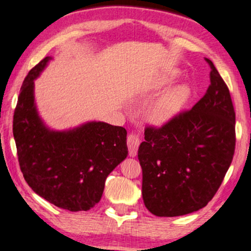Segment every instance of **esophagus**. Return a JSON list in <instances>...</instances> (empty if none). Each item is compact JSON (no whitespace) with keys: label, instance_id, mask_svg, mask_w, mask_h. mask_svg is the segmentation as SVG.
<instances>
[{"label":"esophagus","instance_id":"esophagus-1","mask_svg":"<svg viewBox=\"0 0 251 251\" xmlns=\"http://www.w3.org/2000/svg\"><path fill=\"white\" fill-rule=\"evenodd\" d=\"M139 144H140L139 137H138L136 133H130L128 136V139H126V145H128L129 155L131 156V157H134V156L137 155Z\"/></svg>","mask_w":251,"mask_h":251}]
</instances>
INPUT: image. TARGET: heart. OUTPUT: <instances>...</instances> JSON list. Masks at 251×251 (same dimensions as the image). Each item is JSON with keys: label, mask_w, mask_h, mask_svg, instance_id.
<instances>
[{"label": "heart", "mask_w": 251, "mask_h": 251, "mask_svg": "<svg viewBox=\"0 0 251 251\" xmlns=\"http://www.w3.org/2000/svg\"><path fill=\"white\" fill-rule=\"evenodd\" d=\"M177 77V71H170L159 78L156 82V88H163V87L172 83ZM191 90L187 83H181L176 87H172L165 93H163L158 99H156L148 108V119L155 125H165L174 119L180 111L182 110L184 105L190 99Z\"/></svg>", "instance_id": "obj_1"}]
</instances>
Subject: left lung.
<instances>
[{
    "label": "left lung",
    "mask_w": 251,
    "mask_h": 251,
    "mask_svg": "<svg viewBox=\"0 0 251 251\" xmlns=\"http://www.w3.org/2000/svg\"><path fill=\"white\" fill-rule=\"evenodd\" d=\"M206 61L212 71L204 97L162 128H146L138 150L144 204L156 216H181L205 207L233 158L231 95L212 61Z\"/></svg>",
    "instance_id": "8db88e82"
}]
</instances>
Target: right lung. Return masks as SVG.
<instances>
[{
	"label": "right lung",
	"mask_w": 251,
	"mask_h": 251,
	"mask_svg": "<svg viewBox=\"0 0 251 251\" xmlns=\"http://www.w3.org/2000/svg\"><path fill=\"white\" fill-rule=\"evenodd\" d=\"M46 56L29 71L13 115L20 170L38 196L60 208L89 210L100 201L108 174L128 156L126 130L89 121L68 130H53L39 117L35 80L47 67Z\"/></svg>",
	"instance_id": "obj_1"
}]
</instances>
